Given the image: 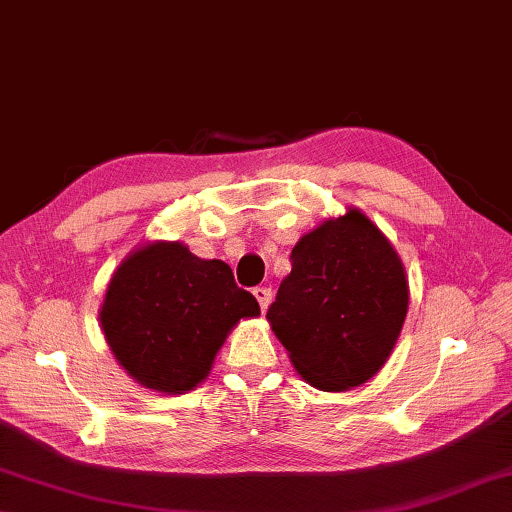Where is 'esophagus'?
I'll return each instance as SVG.
<instances>
[{"mask_svg":"<svg viewBox=\"0 0 512 512\" xmlns=\"http://www.w3.org/2000/svg\"><path fill=\"white\" fill-rule=\"evenodd\" d=\"M253 295L259 303V308H262V312H266V308L270 306V301H273V290H270V288H255Z\"/></svg>","mask_w":512,"mask_h":512,"instance_id":"esophagus-1","label":"esophagus"}]
</instances>
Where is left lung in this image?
I'll return each mask as SVG.
<instances>
[{"label": "left lung", "mask_w": 512, "mask_h": 512, "mask_svg": "<svg viewBox=\"0 0 512 512\" xmlns=\"http://www.w3.org/2000/svg\"><path fill=\"white\" fill-rule=\"evenodd\" d=\"M266 319L297 374L321 391L367 383L394 350L409 308V281L396 248L350 206L292 248Z\"/></svg>", "instance_id": "1"}]
</instances>
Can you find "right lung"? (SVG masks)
Returning <instances> with one entry per match:
<instances>
[{"instance_id": "obj_1", "label": "right lung", "mask_w": 512, "mask_h": 512, "mask_svg": "<svg viewBox=\"0 0 512 512\" xmlns=\"http://www.w3.org/2000/svg\"><path fill=\"white\" fill-rule=\"evenodd\" d=\"M253 317L259 303L237 288L228 264L162 239L134 248L118 264L99 312L118 365L165 396L198 387L226 336Z\"/></svg>"}]
</instances>
